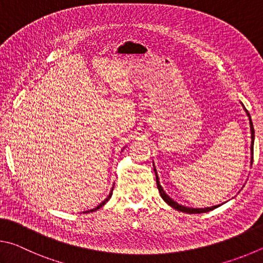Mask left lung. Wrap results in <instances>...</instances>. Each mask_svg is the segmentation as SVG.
<instances>
[{
    "instance_id": "left-lung-1",
    "label": "left lung",
    "mask_w": 263,
    "mask_h": 263,
    "mask_svg": "<svg viewBox=\"0 0 263 263\" xmlns=\"http://www.w3.org/2000/svg\"><path fill=\"white\" fill-rule=\"evenodd\" d=\"M242 106H243V105H242ZM243 109L246 110L247 117H248V119H250V126H251V133H252V136H251V137H252V144H251V155H252V157H251V163H253V145H254V128H253V122H252V119H251L250 113H248V110H247L245 107H243ZM154 170H155L156 181H157V187H158V191H159L160 196L163 197V200H164L165 202H166V203H167L168 205H171L172 208H174L176 210L182 211V213H187V214H202V213H208V211L214 210V209H216V208H218V206L220 205V204H218V205H213V206H208V208H190V206H185V205L179 204L178 202H176L173 199H171V197H170V196L166 194V193L164 192L163 187L160 186L159 178H158V176H157V171H156L155 165H154Z\"/></svg>"
}]
</instances>
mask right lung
Listing matches in <instances>:
<instances>
[{"instance_id": "add662e5", "label": "right lung", "mask_w": 263, "mask_h": 263, "mask_svg": "<svg viewBox=\"0 0 263 263\" xmlns=\"http://www.w3.org/2000/svg\"><path fill=\"white\" fill-rule=\"evenodd\" d=\"M112 192H113V188H112V191H110V193H109V194H108V196L107 197H106V199L103 201V202H101V203L99 204V205H97L96 206V208L95 209H91V210H87V211H84V213H90V211H95V210H98L99 208H101V206H103L105 203H106V202H107L109 199H110V196H112Z\"/></svg>"}]
</instances>
